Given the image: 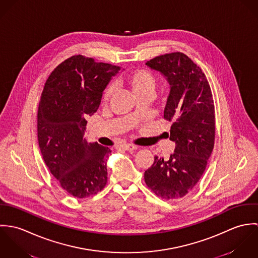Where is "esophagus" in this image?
Wrapping results in <instances>:
<instances>
[{
  "label": "esophagus",
  "instance_id": "1",
  "mask_svg": "<svg viewBox=\"0 0 258 258\" xmlns=\"http://www.w3.org/2000/svg\"><path fill=\"white\" fill-rule=\"evenodd\" d=\"M120 149H123L125 151H134V150L137 149V147L134 146V145H131V144H126V145L120 146Z\"/></svg>",
  "mask_w": 258,
  "mask_h": 258
}]
</instances>
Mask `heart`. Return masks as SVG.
<instances>
[{"label":"heart","mask_w":258,"mask_h":258,"mask_svg":"<svg viewBox=\"0 0 258 258\" xmlns=\"http://www.w3.org/2000/svg\"><path fill=\"white\" fill-rule=\"evenodd\" d=\"M125 82L133 92L139 96L145 93H153L156 86V78L146 70H135L126 75ZM113 86H108L103 94V100L107 101L113 94Z\"/></svg>","instance_id":"b5f03b06"}]
</instances>
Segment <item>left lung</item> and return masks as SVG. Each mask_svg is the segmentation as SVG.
Returning a JSON list of instances; mask_svg holds the SVG:
<instances>
[{"label":"left lung","instance_id":"left-lung-1","mask_svg":"<svg viewBox=\"0 0 258 258\" xmlns=\"http://www.w3.org/2000/svg\"><path fill=\"white\" fill-rule=\"evenodd\" d=\"M146 66L163 74L170 84L164 118L172 122L167 134L176 147L169 160L155 156L144 173L145 183L164 200L180 199L199 182L214 149L216 117L212 90L203 71L183 52L156 56Z\"/></svg>","mask_w":258,"mask_h":258}]
</instances>
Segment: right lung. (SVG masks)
<instances>
[{
  "mask_svg": "<svg viewBox=\"0 0 258 258\" xmlns=\"http://www.w3.org/2000/svg\"><path fill=\"white\" fill-rule=\"evenodd\" d=\"M119 67L74 55L44 84L37 111V140L43 161L60 186L77 199L100 191L107 183L108 147L83 138L86 117L100 105L103 90Z\"/></svg>",
  "mask_w": 258,
  "mask_h": 258,
  "instance_id": "add662e5",
  "label": "right lung"
}]
</instances>
